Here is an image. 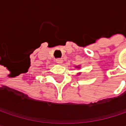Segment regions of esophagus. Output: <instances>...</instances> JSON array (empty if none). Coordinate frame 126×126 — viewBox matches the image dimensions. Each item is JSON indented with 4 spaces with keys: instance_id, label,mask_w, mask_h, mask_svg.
<instances>
[{
    "instance_id": "obj_1",
    "label": "esophagus",
    "mask_w": 126,
    "mask_h": 126,
    "mask_svg": "<svg viewBox=\"0 0 126 126\" xmlns=\"http://www.w3.org/2000/svg\"><path fill=\"white\" fill-rule=\"evenodd\" d=\"M55 61H56V63H63V61L62 58H57Z\"/></svg>"
}]
</instances>
